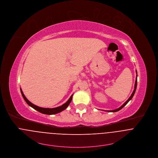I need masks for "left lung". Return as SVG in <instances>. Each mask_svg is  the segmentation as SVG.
Masks as SVG:
<instances>
[{
  "label": "left lung",
  "instance_id": "1",
  "mask_svg": "<svg viewBox=\"0 0 158 158\" xmlns=\"http://www.w3.org/2000/svg\"><path fill=\"white\" fill-rule=\"evenodd\" d=\"M136 81H135V87H134V90H133V93L131 94V96L120 107H119V108H118V109H115V110H107V112H118V111H119V110H121L123 107H124L128 102H129V101L132 98H133V95H134V94H135V91H136V86H137V77H138V75H137V71H136Z\"/></svg>",
  "mask_w": 158,
  "mask_h": 158
}]
</instances>
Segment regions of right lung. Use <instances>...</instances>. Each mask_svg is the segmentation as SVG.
Returning a JSON list of instances; mask_svg holds the SVG:
<instances>
[{"label":"right lung","mask_w":158,"mask_h":158,"mask_svg":"<svg viewBox=\"0 0 158 158\" xmlns=\"http://www.w3.org/2000/svg\"><path fill=\"white\" fill-rule=\"evenodd\" d=\"M20 91H21V94L22 95V97L23 98V99L25 100V101H26V102L28 104L29 106H31V107H32L33 109H34L35 110L39 111V112L43 114H46V115H53V114H56L58 113H60L61 112V111L64 110V109H66L68 106L69 105V104L71 103V101L72 99V96L73 95H72L71 96V97L69 98V99L68 100V101L66 102H65L64 104H63V105H61V106H59L57 107H56V108H52V109H49V108H43V107H40L39 106H37L34 104H33L32 103H31L25 97V96L24 95L23 92H22V90L20 88Z\"/></svg>","instance_id":"1"}]
</instances>
